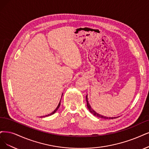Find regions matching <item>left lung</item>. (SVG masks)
I'll use <instances>...</instances> for the list:
<instances>
[{"mask_svg": "<svg viewBox=\"0 0 149 149\" xmlns=\"http://www.w3.org/2000/svg\"><path fill=\"white\" fill-rule=\"evenodd\" d=\"M86 103H87V107L88 109V110L90 111V112L93 114L95 116H96L99 118H105V119H113V118H115L116 117H104L102 116V115H100V114H98L97 113H96L94 110H93L91 107V106L90 105V104L88 102V97H87V95L86 96Z\"/></svg>", "mask_w": 149, "mask_h": 149, "instance_id": "1", "label": "left lung"}]
</instances>
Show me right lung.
I'll return each instance as SVG.
<instances>
[{"label":"right lung","instance_id":"1","mask_svg":"<svg viewBox=\"0 0 149 149\" xmlns=\"http://www.w3.org/2000/svg\"><path fill=\"white\" fill-rule=\"evenodd\" d=\"M60 104H61V101H60V102H59V104H58V107L56 108V109L54 110V111L53 112H52L50 114H48V115H46V116H49V115H53V114H54L55 112H56V111H57V110L59 109V106H60ZM45 116V117H46Z\"/></svg>","mask_w":149,"mask_h":149}]
</instances>
